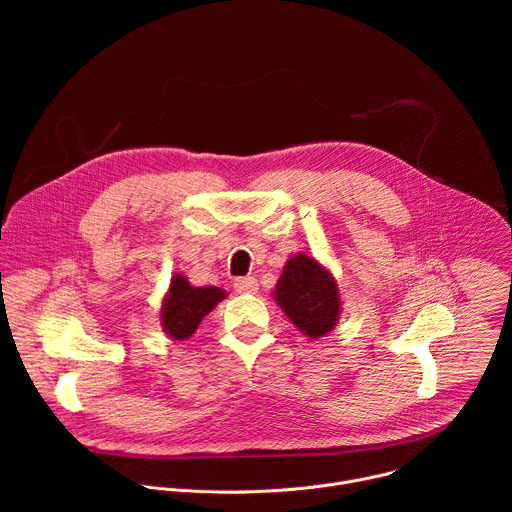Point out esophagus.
<instances>
[{"mask_svg":"<svg viewBox=\"0 0 512 512\" xmlns=\"http://www.w3.org/2000/svg\"><path fill=\"white\" fill-rule=\"evenodd\" d=\"M235 289H237V294H255V291L259 289V283L251 275L239 277V279H235Z\"/></svg>","mask_w":512,"mask_h":512,"instance_id":"esophagus-1","label":"esophagus"}]
</instances>
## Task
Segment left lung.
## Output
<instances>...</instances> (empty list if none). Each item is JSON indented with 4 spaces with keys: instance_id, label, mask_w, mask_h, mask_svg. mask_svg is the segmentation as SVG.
I'll list each match as a JSON object with an SVG mask.
<instances>
[{
    "instance_id": "left-lung-1",
    "label": "left lung",
    "mask_w": 512,
    "mask_h": 512,
    "mask_svg": "<svg viewBox=\"0 0 512 512\" xmlns=\"http://www.w3.org/2000/svg\"><path fill=\"white\" fill-rule=\"evenodd\" d=\"M273 300L304 336L322 338L334 330L340 318V291L332 273L314 257L296 253L289 257Z\"/></svg>"
}]
</instances>
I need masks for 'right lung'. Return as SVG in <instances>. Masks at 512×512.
I'll use <instances>...</instances> for the list:
<instances>
[{
    "label": "right lung",
    "mask_w": 512,
    "mask_h": 512,
    "mask_svg": "<svg viewBox=\"0 0 512 512\" xmlns=\"http://www.w3.org/2000/svg\"><path fill=\"white\" fill-rule=\"evenodd\" d=\"M225 298L227 291L221 287H194L190 285L188 277H184L182 273H174L160 308L162 330L172 340L190 338L196 332L202 318L210 314L212 308Z\"/></svg>",
    "instance_id": "add662e5"
}]
</instances>
